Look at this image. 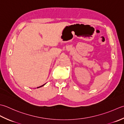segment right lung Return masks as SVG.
Listing matches in <instances>:
<instances>
[{
	"mask_svg": "<svg viewBox=\"0 0 124 124\" xmlns=\"http://www.w3.org/2000/svg\"><path fill=\"white\" fill-rule=\"evenodd\" d=\"M45 84H46V83H45V84H44L43 85H41V86H39V87H37V88H40V87H42V86H43V85H44Z\"/></svg>",
	"mask_w": 124,
	"mask_h": 124,
	"instance_id": "add662e5",
	"label": "right lung"
}]
</instances>
